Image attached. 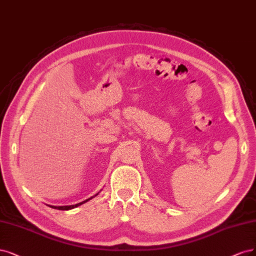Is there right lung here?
<instances>
[{
    "label": "right lung",
    "mask_w": 256,
    "mask_h": 256,
    "mask_svg": "<svg viewBox=\"0 0 256 256\" xmlns=\"http://www.w3.org/2000/svg\"><path fill=\"white\" fill-rule=\"evenodd\" d=\"M96 195H98V194H96ZM95 195V196H96ZM93 197H91V198H89V199H86V200H84V201H82V202H79V204H74V206H50V208H57V210H71V208H77L78 206H82V204H84V202H86V201H89L90 199H92Z\"/></svg>",
    "instance_id": "add662e5"
}]
</instances>
